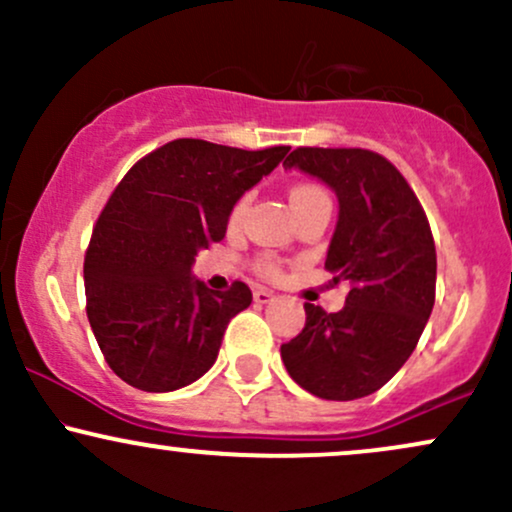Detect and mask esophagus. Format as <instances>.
Masks as SVG:
<instances>
[{"mask_svg": "<svg viewBox=\"0 0 512 512\" xmlns=\"http://www.w3.org/2000/svg\"><path fill=\"white\" fill-rule=\"evenodd\" d=\"M252 298H255V303H272L274 301V291H269V289H255V296H252Z\"/></svg>", "mask_w": 512, "mask_h": 512, "instance_id": "34e87169", "label": "esophagus"}]
</instances>
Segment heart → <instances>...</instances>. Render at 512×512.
Wrapping results in <instances>:
<instances>
[{"instance_id": "heart-1", "label": "heart", "mask_w": 512, "mask_h": 512, "mask_svg": "<svg viewBox=\"0 0 512 512\" xmlns=\"http://www.w3.org/2000/svg\"><path fill=\"white\" fill-rule=\"evenodd\" d=\"M327 192L322 190L320 185H313V182H301V185H293L291 192H289V202H291V209H301V207H308V204L313 202H327ZM245 209H248V197H240L236 204H233L231 209V216H228V221H231V226H238L240 221H243L245 216ZM260 272L264 276H279V264L274 260H269V257H264L260 260Z\"/></svg>"}]
</instances>
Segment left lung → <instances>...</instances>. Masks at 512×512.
Here are the masks:
<instances>
[{
  "instance_id": "1",
  "label": "left lung",
  "mask_w": 512,
  "mask_h": 512,
  "mask_svg": "<svg viewBox=\"0 0 512 512\" xmlns=\"http://www.w3.org/2000/svg\"><path fill=\"white\" fill-rule=\"evenodd\" d=\"M337 192L339 221L325 269L349 281L346 305L305 303V327L281 344L303 390L349 402L380 390L419 344L436 303V243L419 197L385 156L298 146L284 161Z\"/></svg>"
}]
</instances>
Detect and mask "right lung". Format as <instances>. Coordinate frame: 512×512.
<instances>
[{
  "mask_svg": "<svg viewBox=\"0 0 512 512\" xmlns=\"http://www.w3.org/2000/svg\"><path fill=\"white\" fill-rule=\"evenodd\" d=\"M289 149L175 139L139 158L115 187L93 226L84 284L96 342L127 385L170 392L214 366L252 291L243 281L211 291L192 276V262L223 240L233 204Z\"/></svg>",
  "mask_w": 512,
  "mask_h": 512,
  "instance_id": "obj_1",
  "label": "right lung"
}]
</instances>
